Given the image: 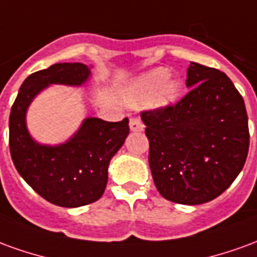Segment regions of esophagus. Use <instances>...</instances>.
I'll return each instance as SVG.
<instances>
[{
  "instance_id": "obj_1",
  "label": "esophagus",
  "mask_w": 257,
  "mask_h": 257,
  "mask_svg": "<svg viewBox=\"0 0 257 257\" xmlns=\"http://www.w3.org/2000/svg\"><path fill=\"white\" fill-rule=\"evenodd\" d=\"M129 128H131L132 132H142L145 129V125L140 121V118L134 117L131 118V121H129Z\"/></svg>"
}]
</instances>
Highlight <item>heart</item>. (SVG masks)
Instances as JSON below:
<instances>
[{
  "mask_svg": "<svg viewBox=\"0 0 257 257\" xmlns=\"http://www.w3.org/2000/svg\"><path fill=\"white\" fill-rule=\"evenodd\" d=\"M180 90V81L171 78L167 68L160 67L135 78L123 89L122 97L129 106L138 107L149 101L150 106L162 108L178 100Z\"/></svg>",
  "mask_w": 257,
  "mask_h": 257,
  "instance_id": "1",
  "label": "heart"
}]
</instances>
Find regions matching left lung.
<instances>
[{
    "label": "left lung",
    "mask_w": 257,
    "mask_h": 257,
    "mask_svg": "<svg viewBox=\"0 0 257 257\" xmlns=\"http://www.w3.org/2000/svg\"><path fill=\"white\" fill-rule=\"evenodd\" d=\"M190 89L175 106L142 112L150 142L149 164L164 198L209 202L242 171L249 128L242 96L226 74L191 62Z\"/></svg>",
    "instance_id": "1"
}]
</instances>
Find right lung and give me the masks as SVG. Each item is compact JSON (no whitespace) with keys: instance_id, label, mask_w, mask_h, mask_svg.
<instances>
[{"instance_id":"obj_1","label":"right lung","mask_w":257,"mask_h":257,"mask_svg":"<svg viewBox=\"0 0 257 257\" xmlns=\"http://www.w3.org/2000/svg\"><path fill=\"white\" fill-rule=\"evenodd\" d=\"M90 78L84 63H56L29 75L9 115V149L15 168L42 198L63 208H77L100 198L111 158L129 135L128 118L108 122L85 118L78 131L60 145H41L27 129L26 115L38 93L51 85L82 86Z\"/></svg>"}]
</instances>
